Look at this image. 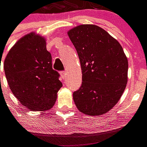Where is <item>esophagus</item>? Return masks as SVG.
<instances>
[{
    "label": "esophagus",
    "instance_id": "obj_1",
    "mask_svg": "<svg viewBox=\"0 0 147 147\" xmlns=\"http://www.w3.org/2000/svg\"><path fill=\"white\" fill-rule=\"evenodd\" d=\"M61 76L64 79H66V77H67V74H66V71H61Z\"/></svg>",
    "mask_w": 147,
    "mask_h": 147
}]
</instances>
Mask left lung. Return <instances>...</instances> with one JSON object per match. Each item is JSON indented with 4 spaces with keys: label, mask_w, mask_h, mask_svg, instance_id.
Wrapping results in <instances>:
<instances>
[{
    "label": "left lung",
    "mask_w": 147,
    "mask_h": 147,
    "mask_svg": "<svg viewBox=\"0 0 147 147\" xmlns=\"http://www.w3.org/2000/svg\"><path fill=\"white\" fill-rule=\"evenodd\" d=\"M68 35L79 55L82 86L73 93L79 111L96 116L108 112L128 82V59L118 41L96 25H80Z\"/></svg>",
    "instance_id": "8db88e82"
}]
</instances>
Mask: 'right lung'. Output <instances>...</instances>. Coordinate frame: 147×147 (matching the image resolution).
I'll list each match as a JSON object with an SVG mask.
<instances>
[{
	"label": "right lung",
	"instance_id": "right-lung-1",
	"mask_svg": "<svg viewBox=\"0 0 147 147\" xmlns=\"http://www.w3.org/2000/svg\"><path fill=\"white\" fill-rule=\"evenodd\" d=\"M46 39L32 32L10 49L4 69L9 88L23 106L30 111H47L56 102L62 86L59 73L52 68Z\"/></svg>",
	"mask_w": 147,
	"mask_h": 147
}]
</instances>
